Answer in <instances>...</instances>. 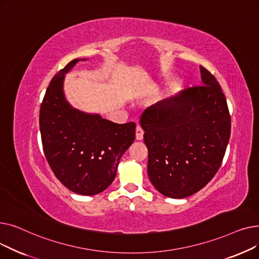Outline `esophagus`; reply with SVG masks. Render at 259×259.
I'll return each instance as SVG.
<instances>
[{
  "mask_svg": "<svg viewBox=\"0 0 259 259\" xmlns=\"http://www.w3.org/2000/svg\"><path fill=\"white\" fill-rule=\"evenodd\" d=\"M135 135H137L138 141H142L144 139V130L140 125L137 126V132H135Z\"/></svg>",
  "mask_w": 259,
  "mask_h": 259,
  "instance_id": "34e87169",
  "label": "esophagus"
}]
</instances>
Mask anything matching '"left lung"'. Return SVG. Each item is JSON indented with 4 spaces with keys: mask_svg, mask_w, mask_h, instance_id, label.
I'll list each match as a JSON object with an SVG mask.
<instances>
[{
    "mask_svg": "<svg viewBox=\"0 0 259 259\" xmlns=\"http://www.w3.org/2000/svg\"><path fill=\"white\" fill-rule=\"evenodd\" d=\"M202 85L149 107L141 125L148 175L162 195L184 198L205 187L221 168L231 116L215 76L200 66Z\"/></svg>",
    "mask_w": 259,
    "mask_h": 259,
    "instance_id": "obj_1",
    "label": "left lung"
}]
</instances>
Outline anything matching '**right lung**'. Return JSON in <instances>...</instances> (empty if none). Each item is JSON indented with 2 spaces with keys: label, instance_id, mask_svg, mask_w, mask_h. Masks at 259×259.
<instances>
[{
  "label": "right lung",
  "instance_id": "right-lung-1",
  "mask_svg": "<svg viewBox=\"0 0 259 259\" xmlns=\"http://www.w3.org/2000/svg\"><path fill=\"white\" fill-rule=\"evenodd\" d=\"M72 60L50 80L39 109L43 151L57 179L72 192L99 194L111 185L121 155L135 140V122L113 121L80 112L63 93Z\"/></svg>",
  "mask_w": 259,
  "mask_h": 259
}]
</instances>
